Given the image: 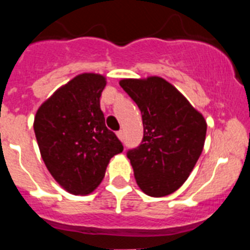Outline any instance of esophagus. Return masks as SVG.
I'll use <instances>...</instances> for the list:
<instances>
[{"instance_id":"obj_1","label":"esophagus","mask_w":250,"mask_h":250,"mask_svg":"<svg viewBox=\"0 0 250 250\" xmlns=\"http://www.w3.org/2000/svg\"><path fill=\"white\" fill-rule=\"evenodd\" d=\"M116 135H118V138L120 139V140H123V139H124V132L121 131V130H120V131L116 132Z\"/></svg>"}]
</instances>
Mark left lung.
Wrapping results in <instances>:
<instances>
[{
  "label": "left lung",
  "instance_id": "1",
  "mask_svg": "<svg viewBox=\"0 0 250 250\" xmlns=\"http://www.w3.org/2000/svg\"><path fill=\"white\" fill-rule=\"evenodd\" d=\"M141 111L144 138L127 151L134 176L146 195L160 198L185 183L204 147L203 115L171 83L158 76L120 81Z\"/></svg>",
  "mask_w": 250,
  "mask_h": 250
}]
</instances>
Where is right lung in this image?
I'll list each match as a JSON object with an SVG mask.
<instances>
[{
  "mask_svg": "<svg viewBox=\"0 0 250 250\" xmlns=\"http://www.w3.org/2000/svg\"><path fill=\"white\" fill-rule=\"evenodd\" d=\"M105 85L103 75H77L40 106L35 116V135L46 167L75 195L94 191L110 159L124 150L106 127L100 109Z\"/></svg>",
  "mask_w": 250,
  "mask_h": 250,
  "instance_id": "1",
  "label": "right lung"
}]
</instances>
